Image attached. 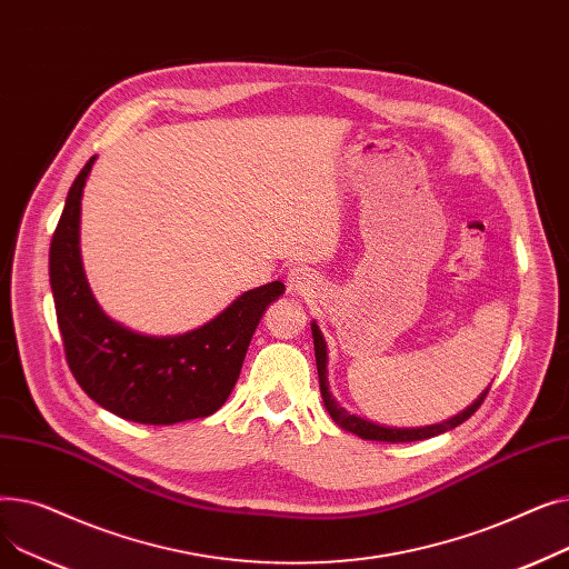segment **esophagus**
I'll use <instances>...</instances> for the list:
<instances>
[{"label":"esophagus","mask_w":569,"mask_h":569,"mask_svg":"<svg viewBox=\"0 0 569 569\" xmlns=\"http://www.w3.org/2000/svg\"><path fill=\"white\" fill-rule=\"evenodd\" d=\"M316 288V277L311 274V269L307 267H297L288 274V290L290 292H307Z\"/></svg>","instance_id":"34e87169"}]
</instances>
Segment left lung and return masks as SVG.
I'll return each mask as SVG.
<instances>
[{"instance_id":"8db88e82","label":"left lung","mask_w":569,"mask_h":569,"mask_svg":"<svg viewBox=\"0 0 569 569\" xmlns=\"http://www.w3.org/2000/svg\"><path fill=\"white\" fill-rule=\"evenodd\" d=\"M311 335H313V350H316V367H318V380H320V395H322V403L327 408V412L332 415V420L343 429L350 431L355 436H360L365 440H380V442H415V440H427L433 436H440L445 431H452L455 427L463 425L468 417L482 406L485 397L489 395L487 390L477 397L466 410H461L459 415L450 417V420L438 422V425H429V427H410V429H399V427H385L371 420H365L360 415L348 412L330 392V380H327V343L322 339L320 327L316 325V320L311 322Z\"/></svg>"}]
</instances>
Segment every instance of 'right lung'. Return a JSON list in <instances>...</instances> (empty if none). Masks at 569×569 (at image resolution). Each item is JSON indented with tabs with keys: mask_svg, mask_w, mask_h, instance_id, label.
I'll return each mask as SVG.
<instances>
[{
	"mask_svg": "<svg viewBox=\"0 0 569 569\" xmlns=\"http://www.w3.org/2000/svg\"><path fill=\"white\" fill-rule=\"evenodd\" d=\"M94 161L71 184L50 244V288L69 369L89 399L138 425L212 415L232 392L264 309L286 288L272 281L247 290L217 318L177 337H147L112 320L80 258V200Z\"/></svg>",
	"mask_w": 569,
	"mask_h": 569,
	"instance_id": "1",
	"label": "right lung"
}]
</instances>
